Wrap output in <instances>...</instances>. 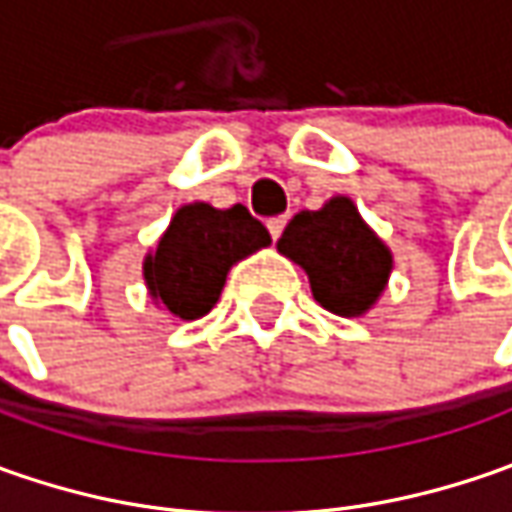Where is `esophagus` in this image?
<instances>
[{"mask_svg": "<svg viewBox=\"0 0 512 512\" xmlns=\"http://www.w3.org/2000/svg\"><path fill=\"white\" fill-rule=\"evenodd\" d=\"M285 225H287V216H273V219H267V230H270V236H273V239H279V236H282Z\"/></svg>", "mask_w": 512, "mask_h": 512, "instance_id": "1", "label": "esophagus"}]
</instances>
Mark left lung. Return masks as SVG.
Instances as JSON below:
<instances>
[{
  "mask_svg": "<svg viewBox=\"0 0 512 512\" xmlns=\"http://www.w3.org/2000/svg\"><path fill=\"white\" fill-rule=\"evenodd\" d=\"M276 247L305 270L313 299L344 319L364 316L376 305L393 273L390 247L347 196L296 213Z\"/></svg>",
  "mask_w": 512,
  "mask_h": 512,
  "instance_id": "left-lung-1",
  "label": "left lung"
}]
</instances>
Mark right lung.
<instances>
[{
    "label": "right lung",
    "mask_w": 512,
    "mask_h": 512,
    "mask_svg": "<svg viewBox=\"0 0 512 512\" xmlns=\"http://www.w3.org/2000/svg\"><path fill=\"white\" fill-rule=\"evenodd\" d=\"M267 245V227L247 207L182 205L156 250L145 256L142 276L150 299L185 322L202 319L219 302L230 267Z\"/></svg>",
    "instance_id": "1"
}]
</instances>
